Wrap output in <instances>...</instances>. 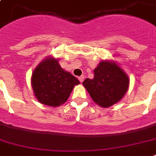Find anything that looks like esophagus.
<instances>
[{"mask_svg": "<svg viewBox=\"0 0 156 156\" xmlns=\"http://www.w3.org/2000/svg\"><path fill=\"white\" fill-rule=\"evenodd\" d=\"M84 78H85L84 75H82L80 76V77H78V80L80 81V83H83V80H84Z\"/></svg>", "mask_w": 156, "mask_h": 156, "instance_id": "34e87169", "label": "esophagus"}]
</instances>
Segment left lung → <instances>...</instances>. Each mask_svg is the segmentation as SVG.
Segmentation results:
<instances>
[{
  "instance_id": "8db88e82",
  "label": "left lung",
  "mask_w": 156,
  "mask_h": 156,
  "mask_svg": "<svg viewBox=\"0 0 156 156\" xmlns=\"http://www.w3.org/2000/svg\"><path fill=\"white\" fill-rule=\"evenodd\" d=\"M83 84L94 102L108 108L125 95L129 87V78L116 64L104 61L94 69V78H87Z\"/></svg>"
}]
</instances>
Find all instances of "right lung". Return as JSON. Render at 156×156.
<instances>
[{"label": "right lung", "instance_id": "obj_1", "mask_svg": "<svg viewBox=\"0 0 156 156\" xmlns=\"http://www.w3.org/2000/svg\"><path fill=\"white\" fill-rule=\"evenodd\" d=\"M79 81L66 72L57 60H45L33 71L31 84L37 100L41 104L52 107L63 104L68 100L73 87Z\"/></svg>", "mask_w": 156, "mask_h": 156}]
</instances>
